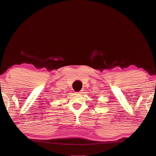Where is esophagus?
Segmentation results:
<instances>
[{"instance_id":"34e87169","label":"esophagus","mask_w":156,"mask_h":156,"mask_svg":"<svg viewBox=\"0 0 156 156\" xmlns=\"http://www.w3.org/2000/svg\"><path fill=\"white\" fill-rule=\"evenodd\" d=\"M77 93H80V92H77Z\"/></svg>"}]
</instances>
